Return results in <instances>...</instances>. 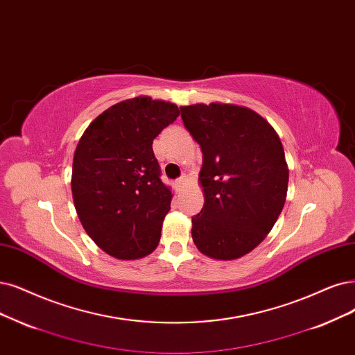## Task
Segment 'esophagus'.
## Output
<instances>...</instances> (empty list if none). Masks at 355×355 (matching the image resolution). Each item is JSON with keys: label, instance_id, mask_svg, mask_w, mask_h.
Returning <instances> with one entry per match:
<instances>
[{"label": "esophagus", "instance_id": "1", "mask_svg": "<svg viewBox=\"0 0 355 355\" xmlns=\"http://www.w3.org/2000/svg\"><path fill=\"white\" fill-rule=\"evenodd\" d=\"M187 175H182L180 180H177V187H182V186H184L186 184V182H187Z\"/></svg>", "mask_w": 355, "mask_h": 355}]
</instances>
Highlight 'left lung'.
<instances>
[{
  "instance_id": "1",
  "label": "left lung",
  "mask_w": 355,
  "mask_h": 355,
  "mask_svg": "<svg viewBox=\"0 0 355 355\" xmlns=\"http://www.w3.org/2000/svg\"><path fill=\"white\" fill-rule=\"evenodd\" d=\"M180 110L203 153L205 205L191 218L193 241L207 257L240 259L266 239L285 205L290 171L281 139L263 116L241 105Z\"/></svg>"
}]
</instances>
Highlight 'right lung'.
<instances>
[{
    "instance_id": "right-lung-1",
    "label": "right lung",
    "mask_w": 355,
    "mask_h": 355,
    "mask_svg": "<svg viewBox=\"0 0 355 355\" xmlns=\"http://www.w3.org/2000/svg\"><path fill=\"white\" fill-rule=\"evenodd\" d=\"M178 115L166 101L125 99L98 115L77 143L76 212L89 237L115 259H140L159 244L173 194L159 178L152 143Z\"/></svg>"
}]
</instances>
